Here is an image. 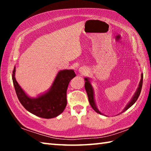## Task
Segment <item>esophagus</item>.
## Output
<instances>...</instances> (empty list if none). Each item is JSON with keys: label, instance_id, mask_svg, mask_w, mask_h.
<instances>
[{"label": "esophagus", "instance_id": "1", "mask_svg": "<svg viewBox=\"0 0 151 151\" xmlns=\"http://www.w3.org/2000/svg\"><path fill=\"white\" fill-rule=\"evenodd\" d=\"M79 72H80L81 74H85V73H86V68L85 67H84V66H83V67H81L80 68H79Z\"/></svg>", "mask_w": 151, "mask_h": 151}]
</instances>
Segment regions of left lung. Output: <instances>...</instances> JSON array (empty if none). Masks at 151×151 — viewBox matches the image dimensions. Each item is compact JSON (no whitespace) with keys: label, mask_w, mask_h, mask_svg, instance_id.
Instances as JSON below:
<instances>
[{"label":"left lung","mask_w":151,"mask_h":151,"mask_svg":"<svg viewBox=\"0 0 151 151\" xmlns=\"http://www.w3.org/2000/svg\"><path fill=\"white\" fill-rule=\"evenodd\" d=\"M142 79H143V75H142V74H141V79H140L139 87H138L136 93H135L134 96L132 97V99H131V102H130V103L127 104V106L125 107L124 109L123 110V111H122V112L126 111L127 110L129 109L132 105H133L135 102L137 101V99H138V98H139V96L140 95V92H141L142 86ZM85 80L86 81H85V90L86 91V93H87L89 103H90L92 108H93L94 110V111H96V112H98V113L101 114H103L100 111H99V109H97V107H96V104H95V103H94L93 89V87H92V86L91 85L90 81H89V79L88 78H85ZM122 112H121V113H122Z\"/></svg>","instance_id":"1"}]
</instances>
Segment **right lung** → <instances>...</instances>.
Returning <instances> with one entry per match:
<instances>
[{
	"instance_id": "1",
	"label": "right lung",
	"mask_w": 151,
	"mask_h": 151,
	"mask_svg": "<svg viewBox=\"0 0 151 151\" xmlns=\"http://www.w3.org/2000/svg\"><path fill=\"white\" fill-rule=\"evenodd\" d=\"M15 67L12 72L15 91L20 103L28 111L41 118L52 119L62 113L66 106V91L70 81L76 76L73 70L58 73L49 91L37 98L28 96L15 78Z\"/></svg>"
}]
</instances>
